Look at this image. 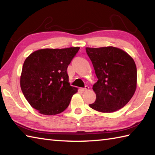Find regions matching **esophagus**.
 I'll list each match as a JSON object with an SVG mask.
<instances>
[{"instance_id":"1","label":"esophagus","mask_w":155,"mask_h":155,"mask_svg":"<svg viewBox=\"0 0 155 155\" xmlns=\"http://www.w3.org/2000/svg\"><path fill=\"white\" fill-rule=\"evenodd\" d=\"M88 89H89V87H88L87 86H85V87L81 88V90L83 91H86V90H87Z\"/></svg>"}]
</instances>
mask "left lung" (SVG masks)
<instances>
[{"label":"left lung","mask_w":155,"mask_h":155,"mask_svg":"<svg viewBox=\"0 0 155 155\" xmlns=\"http://www.w3.org/2000/svg\"><path fill=\"white\" fill-rule=\"evenodd\" d=\"M98 80L94 84L96 94L90 108L101 112H114L123 108L137 88V70L127 53L114 47H86Z\"/></svg>","instance_id":"obj_1"}]
</instances>
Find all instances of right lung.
Instances as JSON below:
<instances>
[{"label": "right lung", "instance_id": "add662e5", "mask_svg": "<svg viewBox=\"0 0 155 155\" xmlns=\"http://www.w3.org/2000/svg\"><path fill=\"white\" fill-rule=\"evenodd\" d=\"M80 47L43 49L25 59L20 79L21 90L33 108L55 115L68 108L78 88L69 83L67 69Z\"/></svg>", "mask_w": 155, "mask_h": 155}]
</instances>
